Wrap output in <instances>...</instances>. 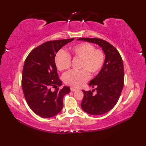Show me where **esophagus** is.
Returning a JSON list of instances; mask_svg holds the SVG:
<instances>
[{"label": "esophagus", "mask_w": 146, "mask_h": 146, "mask_svg": "<svg viewBox=\"0 0 146 146\" xmlns=\"http://www.w3.org/2000/svg\"><path fill=\"white\" fill-rule=\"evenodd\" d=\"M70 89H71V92H75L76 90H78V89L75 88H73V87H71Z\"/></svg>", "instance_id": "esophagus-1"}]
</instances>
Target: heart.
I'll return each instance as SVG.
<instances>
[{"instance_id": "1", "label": "heart", "mask_w": 146, "mask_h": 146, "mask_svg": "<svg viewBox=\"0 0 146 146\" xmlns=\"http://www.w3.org/2000/svg\"><path fill=\"white\" fill-rule=\"evenodd\" d=\"M79 59V71H71L63 76L64 82L66 85L79 88L90 78V73L92 75L97 74L101 70L105 60L104 52L100 49H95L90 43L82 42L73 46L66 53L60 50L55 56L54 62L58 69L63 71L69 69L71 58Z\"/></svg>"}]
</instances>
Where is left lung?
Segmentation results:
<instances>
[{"label": "left lung", "instance_id": "left-lung-1", "mask_svg": "<svg viewBox=\"0 0 146 146\" xmlns=\"http://www.w3.org/2000/svg\"><path fill=\"white\" fill-rule=\"evenodd\" d=\"M77 40L94 43L104 51L105 58L100 72L90 82L95 87L92 91L82 90L84 97L81 104L83 111L92 115H100L112 109L117 103L124 83L122 59L115 48L109 42L98 38H79ZM95 90L97 94L94 95Z\"/></svg>", "mask_w": 146, "mask_h": 146}]
</instances>
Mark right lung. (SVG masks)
Wrapping results in <instances>:
<instances>
[{
    "instance_id": "add662e5",
    "label": "right lung",
    "mask_w": 146,
    "mask_h": 146,
    "mask_svg": "<svg viewBox=\"0 0 146 146\" xmlns=\"http://www.w3.org/2000/svg\"><path fill=\"white\" fill-rule=\"evenodd\" d=\"M74 38L43 43L34 49L24 62L22 87L26 100L34 112L42 118L55 116L63 107L64 95L70 92L64 86L51 91V86L62 85L58 78L54 58L58 51Z\"/></svg>"
}]
</instances>
